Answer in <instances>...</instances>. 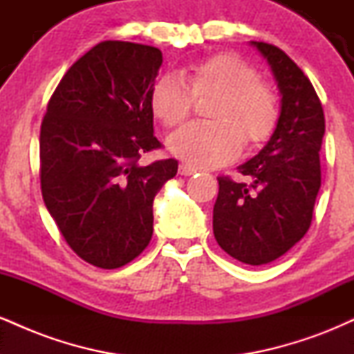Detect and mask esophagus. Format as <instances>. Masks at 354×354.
Instances as JSON below:
<instances>
[{
  "label": "esophagus",
  "instance_id": "esophagus-1",
  "mask_svg": "<svg viewBox=\"0 0 354 354\" xmlns=\"http://www.w3.org/2000/svg\"><path fill=\"white\" fill-rule=\"evenodd\" d=\"M178 169H180V174H183V176H191V174L198 173L196 166H193L189 163H181L180 168H178Z\"/></svg>",
  "mask_w": 354,
  "mask_h": 354
}]
</instances>
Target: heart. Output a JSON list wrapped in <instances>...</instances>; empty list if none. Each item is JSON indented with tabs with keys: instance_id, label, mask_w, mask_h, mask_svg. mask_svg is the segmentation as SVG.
Returning a JSON list of instances; mask_svg holds the SVG:
<instances>
[{
	"instance_id": "obj_1",
	"label": "heart",
	"mask_w": 354,
	"mask_h": 354,
	"mask_svg": "<svg viewBox=\"0 0 354 354\" xmlns=\"http://www.w3.org/2000/svg\"><path fill=\"white\" fill-rule=\"evenodd\" d=\"M214 96L211 123H191L168 138L174 156L198 168L233 160L271 136L279 116L274 91L258 73L233 55H214L189 64L181 73H166L151 91L153 115L165 126L181 124L191 115L194 98Z\"/></svg>"
}]
</instances>
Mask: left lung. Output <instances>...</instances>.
Returning a JSON list of instances; mask_svg holds the SVG:
<instances>
[{
    "mask_svg": "<svg viewBox=\"0 0 354 354\" xmlns=\"http://www.w3.org/2000/svg\"><path fill=\"white\" fill-rule=\"evenodd\" d=\"M251 44L271 66L281 111L265 148L238 168L248 181L218 178L213 233L230 256L259 266L283 256L310 230L321 186L324 113L311 81L286 53L263 41Z\"/></svg>",
    "mask_w": 354,
    "mask_h": 354,
    "instance_id": "8db88e82",
    "label": "left lung"
}]
</instances>
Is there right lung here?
I'll use <instances>...</instances> for the list:
<instances>
[{
	"instance_id": "obj_1",
	"label": "right lung",
	"mask_w": 354,
	"mask_h": 354,
	"mask_svg": "<svg viewBox=\"0 0 354 354\" xmlns=\"http://www.w3.org/2000/svg\"><path fill=\"white\" fill-rule=\"evenodd\" d=\"M158 48L101 41L56 86L39 135L44 205L70 248L103 270L128 265L153 236V200L178 161L140 165L153 135Z\"/></svg>"
}]
</instances>
